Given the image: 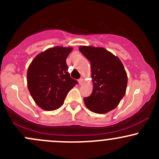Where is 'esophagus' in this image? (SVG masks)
I'll return each instance as SVG.
<instances>
[{"instance_id": "1", "label": "esophagus", "mask_w": 159, "mask_h": 159, "mask_svg": "<svg viewBox=\"0 0 159 159\" xmlns=\"http://www.w3.org/2000/svg\"><path fill=\"white\" fill-rule=\"evenodd\" d=\"M83 82H84V79H83V78H80V79L78 80V83H79L80 85L82 84Z\"/></svg>"}]
</instances>
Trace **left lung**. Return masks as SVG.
<instances>
[{
    "label": "left lung",
    "mask_w": 159,
    "mask_h": 159,
    "mask_svg": "<svg viewBox=\"0 0 159 159\" xmlns=\"http://www.w3.org/2000/svg\"><path fill=\"white\" fill-rule=\"evenodd\" d=\"M79 50L91 61L93 91L84 98L87 107L96 113H106L118 106L125 95L126 75L120 58L101 47L80 46Z\"/></svg>",
    "instance_id": "obj_1"
}]
</instances>
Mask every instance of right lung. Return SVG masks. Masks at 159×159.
<instances>
[{"label":"right lung","instance_id":"1","mask_svg":"<svg viewBox=\"0 0 159 159\" xmlns=\"http://www.w3.org/2000/svg\"><path fill=\"white\" fill-rule=\"evenodd\" d=\"M71 47L56 46L39 53L30 65L27 86L36 104L45 110L58 109L67 93L78 84L70 77L66 58Z\"/></svg>","mask_w":159,"mask_h":159}]
</instances>
